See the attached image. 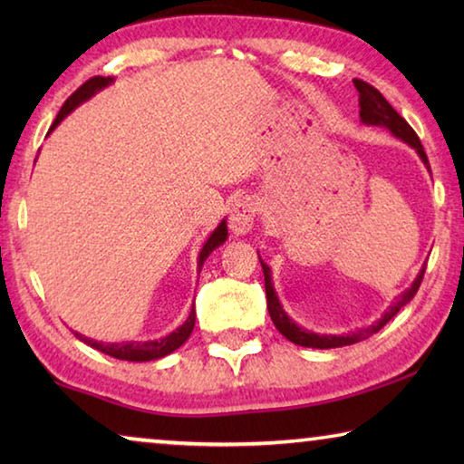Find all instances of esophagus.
<instances>
[{
  "mask_svg": "<svg viewBox=\"0 0 464 464\" xmlns=\"http://www.w3.org/2000/svg\"><path fill=\"white\" fill-rule=\"evenodd\" d=\"M256 215H257V207H256L254 198H249V196H246V198H239L231 208V217H229L231 231L237 235H246L251 227H254Z\"/></svg>",
  "mask_w": 464,
  "mask_h": 464,
  "instance_id": "obj_1",
  "label": "esophagus"
}]
</instances>
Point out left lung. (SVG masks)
Segmentation results:
<instances>
[{
	"instance_id": "1",
	"label": "left lung",
	"mask_w": 464,
	"mask_h": 464,
	"mask_svg": "<svg viewBox=\"0 0 464 464\" xmlns=\"http://www.w3.org/2000/svg\"><path fill=\"white\" fill-rule=\"evenodd\" d=\"M354 85L358 90V104H360V119L366 124H379V127H387L392 135L403 139L405 143H410L415 151L420 153V157L426 163V168L430 169V161H428V155L423 153V147L420 143V137L415 135V130L410 127V122H407L401 114L397 112L395 108H392L387 100H384L382 93L374 88V85L366 83L364 80H354ZM262 262V260H260ZM262 270H264V285H266V301H268V311H270V317L274 321V325H276L278 332L290 340L296 345H304V348H319V350H327V348H342V345H350V343H358L366 340V337L374 335L379 332L381 327H384L389 324V321L397 315L401 307H405L407 303L411 301L418 293V288L423 280V272L426 268H421V272L418 274V278L413 280L411 288H407L405 293L397 298V303H392L389 311L384 313L382 319L379 321L376 325H371L366 329H358V332H352V334H345V335H317V334H311L307 329L298 327L293 319H288V315L285 311H282L280 303H278V296L274 293V286H272V278H270V268L262 262Z\"/></svg>"
}]
</instances>
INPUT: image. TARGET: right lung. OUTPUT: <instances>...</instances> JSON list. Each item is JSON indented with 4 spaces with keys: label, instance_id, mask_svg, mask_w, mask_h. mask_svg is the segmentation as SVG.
Wrapping results in <instances>:
<instances>
[{
    "label": "right lung",
    "instance_id": "add662e5",
    "mask_svg": "<svg viewBox=\"0 0 464 464\" xmlns=\"http://www.w3.org/2000/svg\"><path fill=\"white\" fill-rule=\"evenodd\" d=\"M110 83V77H102V75H93L90 77L88 82H83L80 88H77L72 96L65 100V104L59 110L57 119H54L51 130L57 127V124L65 119V116L72 112L75 106H80L82 102L88 100L90 96H93L98 90L104 88V85ZM227 239V225L225 221L217 227L215 233L210 235L208 241L204 243V247L198 256V268H202L204 260H207L208 254L213 249H217L221 243ZM194 321H196V311H190V317H188L182 325H179L176 332H171L169 335L161 337V340H153V342H122V343H104V342H96V340H90V337H85L82 334L75 332V337H80L83 343L92 345V348H96L102 354H108L112 358H119V360H129V362H147V360H157V358H163L171 354V352L178 350L179 345H182L188 337H190L192 329H194Z\"/></svg>",
    "mask_w": 464,
    "mask_h": 464
}]
</instances>
